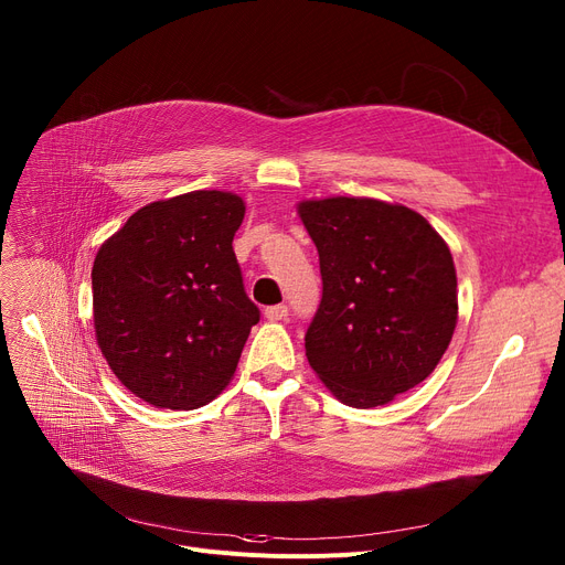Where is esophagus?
I'll return each mask as SVG.
<instances>
[{
	"instance_id": "obj_1",
	"label": "esophagus",
	"mask_w": 565,
	"mask_h": 565,
	"mask_svg": "<svg viewBox=\"0 0 565 565\" xmlns=\"http://www.w3.org/2000/svg\"><path fill=\"white\" fill-rule=\"evenodd\" d=\"M267 320H286L288 318V307L286 305H275L265 309Z\"/></svg>"
}]
</instances>
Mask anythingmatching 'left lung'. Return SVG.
<instances>
[{
	"instance_id": "obj_1",
	"label": "left lung",
	"mask_w": 565,
	"mask_h": 565,
	"mask_svg": "<svg viewBox=\"0 0 565 565\" xmlns=\"http://www.w3.org/2000/svg\"><path fill=\"white\" fill-rule=\"evenodd\" d=\"M322 298L307 360L352 407L394 401L424 382L449 348L458 281L447 243L405 205L334 196L302 201Z\"/></svg>"
}]
</instances>
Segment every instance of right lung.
Listing matches in <instances>:
<instances>
[{
    "label": "right lung",
    "mask_w": 565,
    "mask_h": 565,
    "mask_svg": "<svg viewBox=\"0 0 565 565\" xmlns=\"http://www.w3.org/2000/svg\"><path fill=\"white\" fill-rule=\"evenodd\" d=\"M243 217L237 194L196 190L139 207L98 249L96 339L137 398L194 409L233 377L260 320L233 252Z\"/></svg>",
    "instance_id": "right-lung-1"
}]
</instances>
